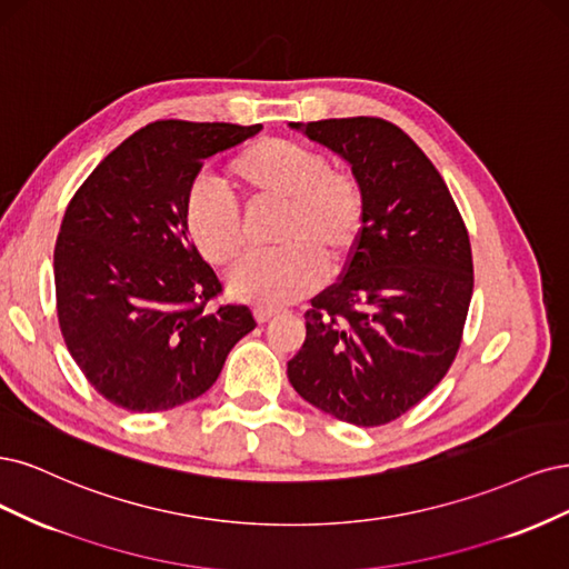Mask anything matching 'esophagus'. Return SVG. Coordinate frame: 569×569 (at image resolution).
<instances>
[{
	"label": "esophagus",
	"mask_w": 569,
	"mask_h": 569,
	"mask_svg": "<svg viewBox=\"0 0 569 569\" xmlns=\"http://www.w3.org/2000/svg\"><path fill=\"white\" fill-rule=\"evenodd\" d=\"M277 315H279V311L273 309V307H258V309H254V319H258L260 323H264V321L273 319Z\"/></svg>",
	"instance_id": "obj_1"
}]
</instances>
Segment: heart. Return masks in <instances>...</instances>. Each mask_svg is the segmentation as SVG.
<instances>
[{
	"mask_svg": "<svg viewBox=\"0 0 569 569\" xmlns=\"http://www.w3.org/2000/svg\"><path fill=\"white\" fill-rule=\"evenodd\" d=\"M227 177L252 203H283L277 227L283 248L238 264L229 279L233 298L281 307L317 290L328 264L338 269L350 262L366 224V191L355 172L331 168L326 156L296 141L262 137L227 162ZM184 227L214 267L236 262L246 250L238 206L208 187L189 191Z\"/></svg>",
	"mask_w": 569,
	"mask_h": 569,
	"instance_id": "heart-1",
	"label": "heart"
}]
</instances>
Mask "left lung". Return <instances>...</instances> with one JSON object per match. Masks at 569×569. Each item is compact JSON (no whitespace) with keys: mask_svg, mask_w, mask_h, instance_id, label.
I'll return each instance as SVG.
<instances>
[{"mask_svg":"<svg viewBox=\"0 0 569 569\" xmlns=\"http://www.w3.org/2000/svg\"><path fill=\"white\" fill-rule=\"evenodd\" d=\"M305 134L352 164L366 224L340 279L311 298L288 380L345 423H392L461 347L475 281L468 229L442 174L397 124L359 116L307 122Z\"/></svg>","mask_w":569,"mask_h":569,"instance_id":"left-lung-1","label":"left lung"}]
</instances>
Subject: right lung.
Masks as SVG:
<instances>
[{
    "label": "right lung",
    "mask_w": 569,
    "mask_h": 569,
    "mask_svg": "<svg viewBox=\"0 0 569 569\" xmlns=\"http://www.w3.org/2000/svg\"><path fill=\"white\" fill-rule=\"evenodd\" d=\"M262 124L158 120L108 153L70 198L53 248L63 342L111 405L151 413L212 388L258 321L217 302L224 286L184 227L206 158Z\"/></svg>",
    "instance_id": "add662e5"
}]
</instances>
